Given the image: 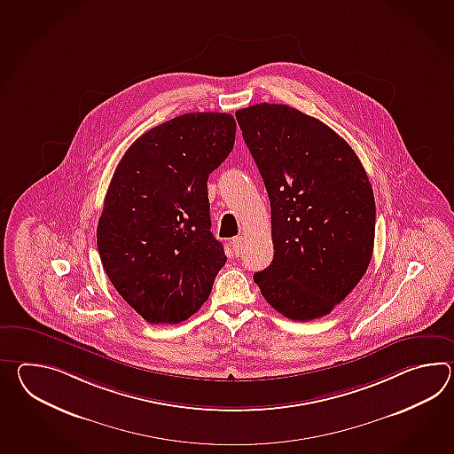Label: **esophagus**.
Returning <instances> with one entry per match:
<instances>
[{
  "label": "esophagus",
  "mask_w": 454,
  "mask_h": 454,
  "mask_svg": "<svg viewBox=\"0 0 454 454\" xmlns=\"http://www.w3.org/2000/svg\"><path fill=\"white\" fill-rule=\"evenodd\" d=\"M231 247L234 254H236V255H239L242 252V247H244V238H242V236H236V238H232Z\"/></svg>",
  "instance_id": "1"
}]
</instances>
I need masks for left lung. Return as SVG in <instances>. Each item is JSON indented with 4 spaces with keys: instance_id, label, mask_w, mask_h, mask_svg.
<instances>
[{
    "instance_id": "8db88e82",
    "label": "left lung",
    "mask_w": 454,
    "mask_h": 454,
    "mask_svg": "<svg viewBox=\"0 0 454 454\" xmlns=\"http://www.w3.org/2000/svg\"><path fill=\"white\" fill-rule=\"evenodd\" d=\"M236 119L272 210L273 261L254 282L285 317H323L372 262L376 207L366 171L342 137L298 109L263 102Z\"/></svg>"
}]
</instances>
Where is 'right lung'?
<instances>
[{"mask_svg": "<svg viewBox=\"0 0 454 454\" xmlns=\"http://www.w3.org/2000/svg\"><path fill=\"white\" fill-rule=\"evenodd\" d=\"M234 138L230 114H184L143 133L112 176L98 249L115 290L150 324L197 313L226 263L207 181Z\"/></svg>", "mask_w": 454, "mask_h": 454, "instance_id": "right-lung-1", "label": "right lung"}]
</instances>
